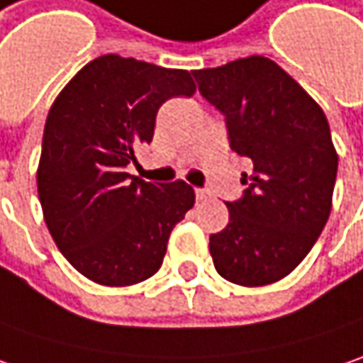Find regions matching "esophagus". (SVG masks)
Returning a JSON list of instances; mask_svg holds the SVG:
<instances>
[{"label":"esophagus","mask_w":363,"mask_h":363,"mask_svg":"<svg viewBox=\"0 0 363 363\" xmlns=\"http://www.w3.org/2000/svg\"><path fill=\"white\" fill-rule=\"evenodd\" d=\"M195 197H197V201H207V199H209V193H207L205 189H195Z\"/></svg>","instance_id":"esophagus-1"}]
</instances>
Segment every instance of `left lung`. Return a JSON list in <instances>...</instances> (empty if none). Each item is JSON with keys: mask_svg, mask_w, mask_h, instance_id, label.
I'll use <instances>...</instances> for the list:
<instances>
[{"mask_svg": "<svg viewBox=\"0 0 363 363\" xmlns=\"http://www.w3.org/2000/svg\"><path fill=\"white\" fill-rule=\"evenodd\" d=\"M228 123L229 148L252 160L228 228L209 238L215 270L264 286L305 260L331 213L337 152L319 103L266 56L193 71Z\"/></svg>", "mask_w": 363, "mask_h": 363, "instance_id": "1", "label": "left lung"}]
</instances>
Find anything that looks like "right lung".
I'll return each instance as SVG.
<instances>
[{
	"label": "right lung",
	"mask_w": 363,
	"mask_h": 363,
	"mask_svg": "<svg viewBox=\"0 0 363 363\" xmlns=\"http://www.w3.org/2000/svg\"><path fill=\"white\" fill-rule=\"evenodd\" d=\"M195 91L189 71L103 55L52 103L36 174L40 205L56 247L89 280L130 286L162 266L195 191L184 181H142L125 166L152 142L160 105Z\"/></svg>",
	"instance_id": "add662e5"
}]
</instances>
